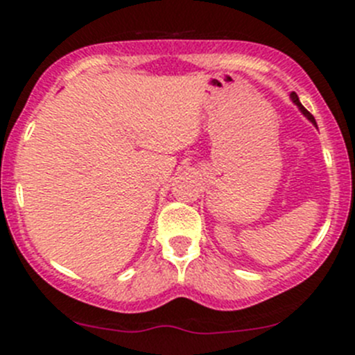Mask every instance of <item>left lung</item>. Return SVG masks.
Listing matches in <instances>:
<instances>
[{
    "instance_id": "left-lung-1",
    "label": "left lung",
    "mask_w": 355,
    "mask_h": 355,
    "mask_svg": "<svg viewBox=\"0 0 355 355\" xmlns=\"http://www.w3.org/2000/svg\"><path fill=\"white\" fill-rule=\"evenodd\" d=\"M292 101H293V103H295V105H297V106H299V108H300V111H302V113H304V114H306V116H307V118H309V120H311V121H313V123H314V125H316V120H314V116H313V114H311V113H309V111H307L306 108H304V106H302V105H300V101H299V98H297V94H295V92H292Z\"/></svg>"
}]
</instances>
